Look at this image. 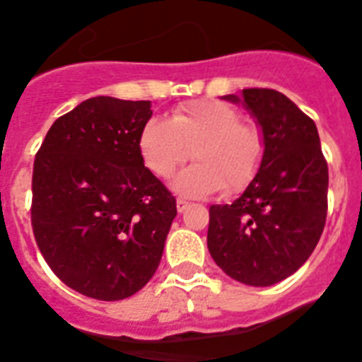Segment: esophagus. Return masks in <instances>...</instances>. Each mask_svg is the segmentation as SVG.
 I'll list each match as a JSON object with an SVG mask.
<instances>
[{"label": "esophagus", "instance_id": "34e87169", "mask_svg": "<svg viewBox=\"0 0 362 362\" xmlns=\"http://www.w3.org/2000/svg\"><path fill=\"white\" fill-rule=\"evenodd\" d=\"M187 207H189V202L184 200V198H178V200H177V211H178V213H184Z\"/></svg>", "mask_w": 362, "mask_h": 362}]
</instances>
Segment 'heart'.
I'll return each instance as SVG.
<instances>
[{
	"instance_id": "b5f03b06",
	"label": "heart",
	"mask_w": 362,
	"mask_h": 362,
	"mask_svg": "<svg viewBox=\"0 0 362 362\" xmlns=\"http://www.w3.org/2000/svg\"><path fill=\"white\" fill-rule=\"evenodd\" d=\"M189 165L173 180L185 197H209L243 191L262 168L265 142L259 128L243 122L240 110L221 100H193L171 119L151 117L139 133V151L153 175L168 178L189 157Z\"/></svg>"
}]
</instances>
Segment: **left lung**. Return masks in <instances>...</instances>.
<instances>
[{
    "label": "left lung",
    "mask_w": 362,
    "mask_h": 362,
    "mask_svg": "<svg viewBox=\"0 0 362 362\" xmlns=\"http://www.w3.org/2000/svg\"><path fill=\"white\" fill-rule=\"evenodd\" d=\"M242 103L265 142L262 168L233 204L211 205L207 247L227 276L270 286L310 258L327 221L328 165L314 120L286 95L247 88Z\"/></svg>",
    "instance_id": "obj_1"
}]
</instances>
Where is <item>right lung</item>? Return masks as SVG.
Wrapping results in <instances>:
<instances>
[{
  "label": "right lung",
  "mask_w": 362,
  "mask_h": 362,
  "mask_svg": "<svg viewBox=\"0 0 362 362\" xmlns=\"http://www.w3.org/2000/svg\"><path fill=\"white\" fill-rule=\"evenodd\" d=\"M149 100L92 97L55 120L32 175V229L54 274L119 301L158 269L177 200L144 165L139 133Z\"/></svg>",
  "instance_id": "add662e5"
}]
</instances>
